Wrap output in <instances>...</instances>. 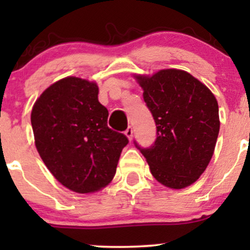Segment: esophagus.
<instances>
[{
  "instance_id": "obj_1",
  "label": "esophagus",
  "mask_w": 250,
  "mask_h": 250,
  "mask_svg": "<svg viewBox=\"0 0 250 250\" xmlns=\"http://www.w3.org/2000/svg\"><path fill=\"white\" fill-rule=\"evenodd\" d=\"M133 133H134V130H133V128H131V127H128L127 130L125 131V136L128 137L129 141H131V139H133Z\"/></svg>"
}]
</instances>
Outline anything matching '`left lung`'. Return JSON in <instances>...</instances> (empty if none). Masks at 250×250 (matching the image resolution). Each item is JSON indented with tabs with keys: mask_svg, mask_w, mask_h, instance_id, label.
<instances>
[{
	"mask_svg": "<svg viewBox=\"0 0 250 250\" xmlns=\"http://www.w3.org/2000/svg\"><path fill=\"white\" fill-rule=\"evenodd\" d=\"M156 125L149 148L134 141L153 176L163 186L182 189L202 175L214 154L220 130L214 94L187 71L163 69L136 76Z\"/></svg>",
	"mask_w": 250,
	"mask_h": 250,
	"instance_id": "1",
	"label": "left lung"
}]
</instances>
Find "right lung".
Here are the masks:
<instances>
[{"label": "right lung", "instance_id": "right-lung-1", "mask_svg": "<svg viewBox=\"0 0 250 250\" xmlns=\"http://www.w3.org/2000/svg\"><path fill=\"white\" fill-rule=\"evenodd\" d=\"M97 95L95 82L69 76L45 89L31 110L40 156L61 185L80 194L113 180L129 142L108 127V110Z\"/></svg>", "mask_w": 250, "mask_h": 250}]
</instances>
